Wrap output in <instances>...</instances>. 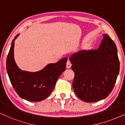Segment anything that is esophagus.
<instances>
[{"label":"esophagus","instance_id":"1","mask_svg":"<svg viewBox=\"0 0 125 125\" xmlns=\"http://www.w3.org/2000/svg\"><path fill=\"white\" fill-rule=\"evenodd\" d=\"M71 63L70 61H68L67 62V68H70L71 67Z\"/></svg>","mask_w":125,"mask_h":125}]
</instances>
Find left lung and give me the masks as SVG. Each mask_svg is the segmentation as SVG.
Listing matches in <instances>:
<instances>
[{"label":"left lung","mask_w":125,"mask_h":125,"mask_svg":"<svg viewBox=\"0 0 125 125\" xmlns=\"http://www.w3.org/2000/svg\"><path fill=\"white\" fill-rule=\"evenodd\" d=\"M97 50H83L70 57L75 73L72 87L84 102L105 98L113 89L119 72L116 44L107 34Z\"/></svg>","instance_id":"8db88e82"}]
</instances>
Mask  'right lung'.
Masks as SVG:
<instances>
[{
    "label": "right lung",
    "instance_id": "add662e5",
    "mask_svg": "<svg viewBox=\"0 0 125 125\" xmlns=\"http://www.w3.org/2000/svg\"><path fill=\"white\" fill-rule=\"evenodd\" d=\"M19 35L15 36L11 44L6 60L7 74L20 97L32 102L42 101L50 94L59 76L65 70L67 58L47 64L39 71L21 70L17 65L14 56V42Z\"/></svg>",
    "mask_w": 125,
    "mask_h": 125
}]
</instances>
